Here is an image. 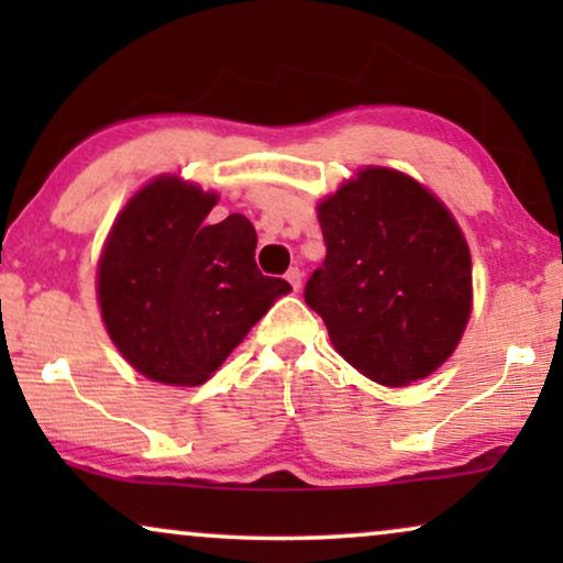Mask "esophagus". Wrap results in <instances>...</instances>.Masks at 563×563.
I'll use <instances>...</instances> for the list:
<instances>
[{
  "instance_id": "obj_1",
  "label": "esophagus",
  "mask_w": 563,
  "mask_h": 563,
  "mask_svg": "<svg viewBox=\"0 0 563 563\" xmlns=\"http://www.w3.org/2000/svg\"><path fill=\"white\" fill-rule=\"evenodd\" d=\"M287 282L291 284V289H299V287H302V272H299V268L297 266H291L289 268V272H287Z\"/></svg>"
}]
</instances>
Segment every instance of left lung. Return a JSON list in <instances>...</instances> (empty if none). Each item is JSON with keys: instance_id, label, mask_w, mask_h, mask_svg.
<instances>
[{"instance_id": "left-lung-1", "label": "left lung", "mask_w": 563, "mask_h": 563, "mask_svg": "<svg viewBox=\"0 0 563 563\" xmlns=\"http://www.w3.org/2000/svg\"><path fill=\"white\" fill-rule=\"evenodd\" d=\"M325 261L305 302L335 351L384 387L426 379L472 312V256L456 220L410 176L364 168L318 207Z\"/></svg>"}]
</instances>
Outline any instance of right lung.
<instances>
[{"label": "right lung", "mask_w": 563, "mask_h": 563, "mask_svg": "<svg viewBox=\"0 0 563 563\" xmlns=\"http://www.w3.org/2000/svg\"><path fill=\"white\" fill-rule=\"evenodd\" d=\"M214 202L195 184L161 176L125 205L99 258L107 333L153 382H207L291 289L258 272L249 218L207 222Z\"/></svg>", "instance_id": "1"}]
</instances>
